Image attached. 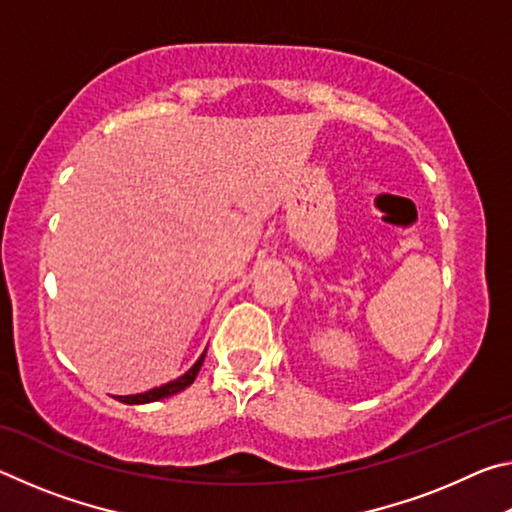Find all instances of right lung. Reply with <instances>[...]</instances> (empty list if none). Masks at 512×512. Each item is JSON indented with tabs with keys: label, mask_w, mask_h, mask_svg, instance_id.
I'll return each instance as SVG.
<instances>
[{
	"label": "right lung",
	"mask_w": 512,
	"mask_h": 512,
	"mask_svg": "<svg viewBox=\"0 0 512 512\" xmlns=\"http://www.w3.org/2000/svg\"><path fill=\"white\" fill-rule=\"evenodd\" d=\"M205 352H207V350H205ZM205 352L201 354V357H198V361L194 363L192 368H189V370L185 372L183 377L173 379V381H169V384H164V386H160V388H151V391H146V393L117 397V400L124 402V404H149V402H158V400H164V397H171V395H176V393H180V391H185L187 386L194 384L198 370H201L203 361H205Z\"/></svg>",
	"instance_id": "obj_1"
}]
</instances>
